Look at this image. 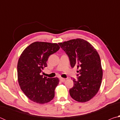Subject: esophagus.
<instances>
[{
  "label": "esophagus",
  "instance_id": "34e87169",
  "mask_svg": "<svg viewBox=\"0 0 120 120\" xmlns=\"http://www.w3.org/2000/svg\"><path fill=\"white\" fill-rule=\"evenodd\" d=\"M60 80L61 82H64L65 81H66V79H64V78H60Z\"/></svg>",
  "mask_w": 120,
  "mask_h": 120
}]
</instances>
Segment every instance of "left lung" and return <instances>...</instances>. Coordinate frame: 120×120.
Listing matches in <instances>:
<instances>
[{
    "mask_svg": "<svg viewBox=\"0 0 120 120\" xmlns=\"http://www.w3.org/2000/svg\"><path fill=\"white\" fill-rule=\"evenodd\" d=\"M58 44L68 56L71 67L79 69L77 79L73 78L74 86L69 90L71 97L79 102L89 101L98 92L102 80L98 52L92 44L81 38Z\"/></svg>",
    "mask_w": 120,
    "mask_h": 120,
    "instance_id": "1",
    "label": "left lung"
}]
</instances>
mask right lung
Returning a JSON list of instances; mask_svg holds the SVG:
<instances>
[{
  "mask_svg": "<svg viewBox=\"0 0 120 120\" xmlns=\"http://www.w3.org/2000/svg\"><path fill=\"white\" fill-rule=\"evenodd\" d=\"M59 49L56 43L35 42L27 46L20 56L17 64L19 86L26 96L34 102L44 104L54 98L58 78L43 77L40 73L47 67L50 56Z\"/></svg>",
  "mask_w": 120,
  "mask_h": 120,
  "instance_id": "1",
  "label": "right lung"
}]
</instances>
